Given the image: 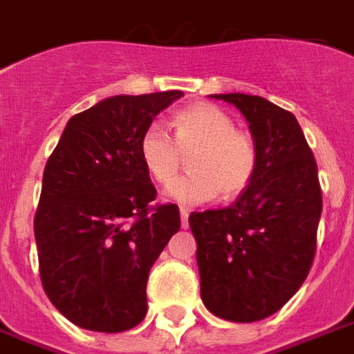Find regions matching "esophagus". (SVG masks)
Returning a JSON list of instances; mask_svg holds the SVG:
<instances>
[{
  "label": "esophagus",
  "instance_id": "34e87169",
  "mask_svg": "<svg viewBox=\"0 0 354 354\" xmlns=\"http://www.w3.org/2000/svg\"><path fill=\"white\" fill-rule=\"evenodd\" d=\"M189 215H191V211L187 207H182L180 209V216H182V227L183 230H187L189 227Z\"/></svg>",
  "mask_w": 354,
  "mask_h": 354
}]
</instances>
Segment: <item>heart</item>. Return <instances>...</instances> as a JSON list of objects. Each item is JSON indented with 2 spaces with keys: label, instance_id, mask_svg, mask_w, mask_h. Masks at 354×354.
Returning <instances> with one entry per match:
<instances>
[{
  "label": "heart",
  "instance_id": "1",
  "mask_svg": "<svg viewBox=\"0 0 354 354\" xmlns=\"http://www.w3.org/2000/svg\"><path fill=\"white\" fill-rule=\"evenodd\" d=\"M174 139L160 127L149 124L139 138V156L158 183L170 182L192 152V172L169 183L165 196L183 205H200L216 198L244 193L257 171V147L248 133L215 104H191L172 118ZM184 153L182 155L181 152Z\"/></svg>",
  "mask_w": 354,
  "mask_h": 354
}]
</instances>
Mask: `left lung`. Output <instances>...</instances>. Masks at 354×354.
<instances>
[{
    "label": "left lung",
    "instance_id": "8db88e82",
    "mask_svg": "<svg viewBox=\"0 0 354 354\" xmlns=\"http://www.w3.org/2000/svg\"><path fill=\"white\" fill-rule=\"evenodd\" d=\"M209 97L244 115L259 161L230 207L189 216L200 296L218 318L252 324L277 313L313 266L322 216L318 165L290 112L257 95Z\"/></svg>",
    "mask_w": 354,
    "mask_h": 354
}]
</instances>
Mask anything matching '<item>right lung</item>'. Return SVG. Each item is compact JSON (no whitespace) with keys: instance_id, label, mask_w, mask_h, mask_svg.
Segmentation results:
<instances>
[{"instance_id":"add662e5","label":"right lung","mask_w":354,"mask_h":354,"mask_svg":"<svg viewBox=\"0 0 354 354\" xmlns=\"http://www.w3.org/2000/svg\"><path fill=\"white\" fill-rule=\"evenodd\" d=\"M183 91L115 95L77 113L46 163L35 239L47 297L71 324L122 333L147 314V279L180 230L156 205L139 138Z\"/></svg>"}]
</instances>
